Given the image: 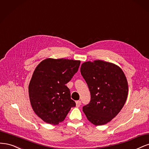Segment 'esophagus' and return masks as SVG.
Returning <instances> with one entry per match:
<instances>
[{
	"instance_id": "esophagus-1",
	"label": "esophagus",
	"mask_w": 149,
	"mask_h": 149,
	"mask_svg": "<svg viewBox=\"0 0 149 149\" xmlns=\"http://www.w3.org/2000/svg\"><path fill=\"white\" fill-rule=\"evenodd\" d=\"M75 103H76V107H79L80 105H81V102H80V101H77Z\"/></svg>"
}]
</instances>
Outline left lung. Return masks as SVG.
<instances>
[{
	"label": "left lung",
	"mask_w": 149,
	"mask_h": 149,
	"mask_svg": "<svg viewBox=\"0 0 149 149\" xmlns=\"http://www.w3.org/2000/svg\"><path fill=\"white\" fill-rule=\"evenodd\" d=\"M80 72L91 95L90 103L83 107L85 116L96 126L111 121L127 97L128 84L123 71L111 62L97 60L83 63Z\"/></svg>",
	"instance_id": "obj_1"
}]
</instances>
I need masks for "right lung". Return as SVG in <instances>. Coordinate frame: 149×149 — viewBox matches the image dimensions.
Returning <instances> with one entry per match:
<instances>
[{
  "label": "right lung",
  "mask_w": 149,
  "mask_h": 149,
  "mask_svg": "<svg viewBox=\"0 0 149 149\" xmlns=\"http://www.w3.org/2000/svg\"><path fill=\"white\" fill-rule=\"evenodd\" d=\"M80 61L46 59L38 65L28 87L35 113L45 122L56 125L63 121L75 102L65 85L78 71Z\"/></svg>",
  "instance_id": "1"
}]
</instances>
